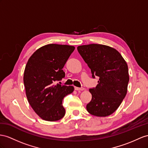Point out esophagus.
<instances>
[{
  "label": "esophagus",
  "instance_id": "34e87169",
  "mask_svg": "<svg viewBox=\"0 0 148 148\" xmlns=\"http://www.w3.org/2000/svg\"><path fill=\"white\" fill-rule=\"evenodd\" d=\"M74 89L76 90H84V88H77V87H75Z\"/></svg>",
  "mask_w": 148,
  "mask_h": 148
}]
</instances>
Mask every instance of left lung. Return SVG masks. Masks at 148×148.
Here are the masks:
<instances>
[{
    "mask_svg": "<svg viewBox=\"0 0 148 148\" xmlns=\"http://www.w3.org/2000/svg\"><path fill=\"white\" fill-rule=\"evenodd\" d=\"M90 69L92 76L99 77L96 88L89 89L92 99L86 109L90 114L106 117L116 111L127 93L130 77L126 62L115 49L92 44L77 47Z\"/></svg>",
    "mask_w": 148,
    "mask_h": 148,
    "instance_id": "obj_1",
    "label": "left lung"
}]
</instances>
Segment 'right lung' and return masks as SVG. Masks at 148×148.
<instances>
[{
    "instance_id": "1",
    "label": "right lung",
    "mask_w": 148,
    "mask_h": 148,
    "mask_svg": "<svg viewBox=\"0 0 148 148\" xmlns=\"http://www.w3.org/2000/svg\"><path fill=\"white\" fill-rule=\"evenodd\" d=\"M74 49L68 45H45L34 52L26 64V96L33 110L45 121H56L65 115L62 100L74 91V87L56 84V81L65 77L62 69Z\"/></svg>"
}]
</instances>
